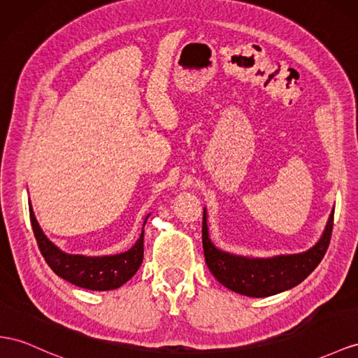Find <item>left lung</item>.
<instances>
[{"instance_id":"obj_1","label":"left lung","mask_w":358,"mask_h":358,"mask_svg":"<svg viewBox=\"0 0 358 358\" xmlns=\"http://www.w3.org/2000/svg\"><path fill=\"white\" fill-rule=\"evenodd\" d=\"M334 208L329 213L320 239L310 250L299 254L273 257H245L219 250L210 239L207 208L203 217V248L206 263L213 277L236 293L251 298L272 296L298 286L324 259L331 239Z\"/></svg>"}]
</instances>
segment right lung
I'll return each mask as SVG.
<instances>
[{"label":"right lung","instance_id":"add662e5","mask_svg":"<svg viewBox=\"0 0 358 358\" xmlns=\"http://www.w3.org/2000/svg\"><path fill=\"white\" fill-rule=\"evenodd\" d=\"M29 206L33 233L39 250L48 266L60 278L89 290H113L121 287L141 268L143 260V228L151 213L145 216L142 233L130 250L108 255H83L68 254L54 245L42 231L31 203Z\"/></svg>","mask_w":358,"mask_h":358}]
</instances>
